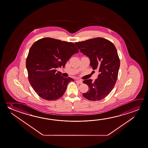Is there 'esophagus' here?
<instances>
[{
  "label": "esophagus",
  "mask_w": 148,
  "mask_h": 148,
  "mask_svg": "<svg viewBox=\"0 0 148 148\" xmlns=\"http://www.w3.org/2000/svg\"><path fill=\"white\" fill-rule=\"evenodd\" d=\"M76 82H78L79 84H82V80H77Z\"/></svg>",
  "instance_id": "34e87169"
}]
</instances>
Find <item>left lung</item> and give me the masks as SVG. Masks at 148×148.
Wrapping results in <instances>:
<instances>
[{
  "instance_id": "obj_1",
  "label": "left lung",
  "mask_w": 148,
  "mask_h": 148,
  "mask_svg": "<svg viewBox=\"0 0 148 148\" xmlns=\"http://www.w3.org/2000/svg\"><path fill=\"white\" fill-rule=\"evenodd\" d=\"M81 52L90 58V65L99 74L97 79L84 80L83 82L89 86V91L83 96L92 101L105 98L113 89L118 78L120 59L114 44L102 37L75 42Z\"/></svg>"
}]
</instances>
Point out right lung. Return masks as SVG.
I'll use <instances>...</instances> for the list:
<instances>
[{
  "label": "right lung",
  "mask_w": 148,
  "mask_h": 148,
  "mask_svg": "<svg viewBox=\"0 0 148 148\" xmlns=\"http://www.w3.org/2000/svg\"><path fill=\"white\" fill-rule=\"evenodd\" d=\"M75 45L46 37L35 42L26 59L28 79L37 95L43 99L57 100L64 95L70 77L65 78L56 68L64 67L66 62L78 52Z\"/></svg>",
  "instance_id": "right-lung-1"
}]
</instances>
